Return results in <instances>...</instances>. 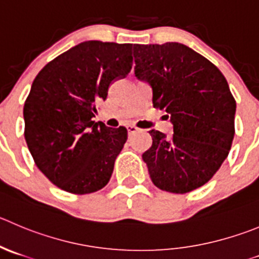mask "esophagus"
<instances>
[{"label": "esophagus", "instance_id": "obj_1", "mask_svg": "<svg viewBox=\"0 0 259 259\" xmlns=\"http://www.w3.org/2000/svg\"><path fill=\"white\" fill-rule=\"evenodd\" d=\"M140 128L139 127H136V125L135 124H130V125H127V131H128V134L130 135H134V134H136L137 131H139Z\"/></svg>", "mask_w": 259, "mask_h": 259}]
</instances>
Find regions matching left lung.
I'll return each mask as SVG.
<instances>
[{
    "label": "left lung",
    "mask_w": 259,
    "mask_h": 259,
    "mask_svg": "<svg viewBox=\"0 0 259 259\" xmlns=\"http://www.w3.org/2000/svg\"><path fill=\"white\" fill-rule=\"evenodd\" d=\"M135 75L152 89V104L173 123L170 137L151 130L142 154L157 188L183 194L207 183L233 144L236 103L207 58L181 43L135 44Z\"/></svg>",
    "instance_id": "left-lung-1"
}]
</instances>
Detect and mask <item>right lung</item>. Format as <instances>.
<instances>
[{
	"instance_id": "obj_1",
	"label": "right lung",
	"mask_w": 259,
	"mask_h": 259,
	"mask_svg": "<svg viewBox=\"0 0 259 259\" xmlns=\"http://www.w3.org/2000/svg\"><path fill=\"white\" fill-rule=\"evenodd\" d=\"M132 44L89 40L47 63L24 105L25 140L39 170L58 188L88 194L105 187L127 130L91 120L113 81L132 68Z\"/></svg>"
}]
</instances>
